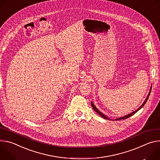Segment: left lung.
I'll list each match as a JSON object with an SVG mask.
<instances>
[{"mask_svg": "<svg viewBox=\"0 0 160 160\" xmlns=\"http://www.w3.org/2000/svg\"><path fill=\"white\" fill-rule=\"evenodd\" d=\"M151 88H152V86L151 87V88H150V90H149V94H148V96H147V98H146V100L144 101V102H143V104L137 110H135V111H133V112H132V113H130V114H128V115H125V116H124V117H120V118H117V119H116L115 120H123V119H126V118H129V117H130L131 116H132L133 115H134V114L135 113V112H138L139 109H141L144 106V104L146 103V102H147V101H148V98H149V95H150V93H151ZM91 105H92V108L94 109V110L96 112H98L99 115H100V116H101L102 118H104V119H108V120H110L109 118H108L107 117H106L103 113H102L101 112H100L99 111V109L95 106V105L93 104V102H91Z\"/></svg>", "mask_w": 160, "mask_h": 160, "instance_id": "obj_1", "label": "left lung"}]
</instances>
